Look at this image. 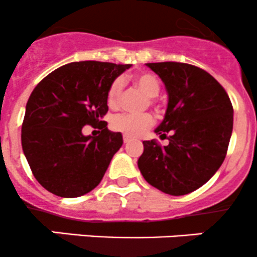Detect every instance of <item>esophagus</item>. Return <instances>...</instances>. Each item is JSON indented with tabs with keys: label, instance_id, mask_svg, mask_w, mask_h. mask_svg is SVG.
<instances>
[{
	"label": "esophagus",
	"instance_id": "1",
	"mask_svg": "<svg viewBox=\"0 0 257 257\" xmlns=\"http://www.w3.org/2000/svg\"><path fill=\"white\" fill-rule=\"evenodd\" d=\"M131 137L130 136H126V135H123V144H128L130 141H131Z\"/></svg>",
	"mask_w": 257,
	"mask_h": 257
}]
</instances>
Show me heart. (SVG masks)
Returning a JSON list of instances; mask_svg holds the SVG:
<instances>
[{"instance_id": "b5f03b06", "label": "heart", "mask_w": 257, "mask_h": 257, "mask_svg": "<svg viewBox=\"0 0 257 257\" xmlns=\"http://www.w3.org/2000/svg\"><path fill=\"white\" fill-rule=\"evenodd\" d=\"M132 82L144 95L149 97L147 98L149 105H155L160 107L159 100L156 97L160 91V81L156 76L149 72L139 73L132 77ZM121 92H122V82L120 78H116L111 82L107 90V103L110 107H116L118 105ZM154 116L149 112L140 113V115L122 113V115H116L111 120V127L113 131L121 132L130 137H135L144 134L147 128L154 125Z\"/></svg>"}]
</instances>
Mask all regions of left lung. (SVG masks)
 I'll return each mask as SVG.
<instances>
[{
  "mask_svg": "<svg viewBox=\"0 0 257 257\" xmlns=\"http://www.w3.org/2000/svg\"><path fill=\"white\" fill-rule=\"evenodd\" d=\"M169 93L166 115L155 132L161 140L144 141L139 169L165 194L181 196L206 184L222 165L233 125L225 88L209 72L184 62L146 63Z\"/></svg>",
  "mask_w": 257,
  "mask_h": 257,
  "instance_id": "obj_1",
  "label": "left lung"
}]
</instances>
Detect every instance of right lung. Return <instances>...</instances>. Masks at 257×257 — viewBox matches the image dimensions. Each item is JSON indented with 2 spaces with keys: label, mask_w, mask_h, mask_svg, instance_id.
I'll return each instance as SVG.
<instances>
[{
  "label": "right lung",
  "mask_w": 257,
  "mask_h": 257,
  "mask_svg": "<svg viewBox=\"0 0 257 257\" xmlns=\"http://www.w3.org/2000/svg\"><path fill=\"white\" fill-rule=\"evenodd\" d=\"M131 65L100 61L71 62L58 67L35 87L22 122V150L35 179L51 194L78 197L102 180L122 135L102 121L107 90ZM86 124L101 130L83 137Z\"/></svg>",
  "instance_id": "add662e5"
}]
</instances>
